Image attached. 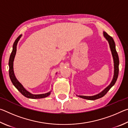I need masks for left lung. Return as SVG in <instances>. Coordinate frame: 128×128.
I'll return each instance as SVG.
<instances>
[{"instance_id":"1","label":"left lung","mask_w":128,"mask_h":128,"mask_svg":"<svg viewBox=\"0 0 128 128\" xmlns=\"http://www.w3.org/2000/svg\"><path fill=\"white\" fill-rule=\"evenodd\" d=\"M103 36L104 37L106 38V40L108 41V43H109L110 45V48L111 49V51L112 53V57H113L114 59V74L113 78L111 83L109 85H108L107 88H106L104 89L102 92H101L99 94L92 95V96H84V95H77L78 97L80 98L88 99V100H96V99H98L99 98H100L102 97L107 94V92L110 90V88H111L112 86H113L115 82L117 81V79H118V66H119V59H118V52L116 50V45L115 43L114 42V39L112 38L111 36H110L108 34L106 33L105 32H103Z\"/></svg>"}]
</instances>
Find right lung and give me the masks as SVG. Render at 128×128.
<instances>
[{
  "label": "right lung",
  "instance_id": "1",
  "mask_svg": "<svg viewBox=\"0 0 128 128\" xmlns=\"http://www.w3.org/2000/svg\"><path fill=\"white\" fill-rule=\"evenodd\" d=\"M21 36H22V34H21V35L19 36H18V38L15 40L14 42V45H13L12 51L10 57L9 63H8V64H9V75H10V79L11 80L13 85L15 86V88H16L17 89L24 95V96L26 97V98H30V99H40V98H46V97L48 96V95H50L51 91L47 93H45V94H33L28 92V91H27L24 88V86H22V84H21L20 82L17 80L16 76H15L14 71V62L15 55H16V54L17 43H18V42L19 41V40H20V39L21 38Z\"/></svg>",
  "mask_w": 128,
  "mask_h": 128
}]
</instances>
